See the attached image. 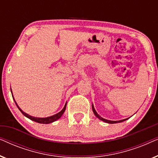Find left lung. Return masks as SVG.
I'll return each instance as SVG.
<instances>
[{"instance_id":"obj_1","label":"left lung","mask_w":158,"mask_h":158,"mask_svg":"<svg viewBox=\"0 0 158 158\" xmlns=\"http://www.w3.org/2000/svg\"><path fill=\"white\" fill-rule=\"evenodd\" d=\"M92 110L93 111H94V114H95V116H96L97 118H99V119L103 121V122H106V123H109V124H116V123H119V122H124V121H126L129 118H125V119H122V120H119V121H111V120H108V119H106V118H103V117H101L100 115H98V114L97 113L96 109H95V108L94 106V104H92Z\"/></svg>"}]
</instances>
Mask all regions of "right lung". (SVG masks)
Returning <instances> with one entry per match:
<instances>
[{
	"mask_svg": "<svg viewBox=\"0 0 158 158\" xmlns=\"http://www.w3.org/2000/svg\"><path fill=\"white\" fill-rule=\"evenodd\" d=\"M10 91H11V94H12V96H13V98H14V100L15 101V103H16V105L17 106V107H18V109L20 110V111L22 113L23 115H24L26 117H27L28 118H29V119H31L32 121H34V122H36L37 123H40V124H49V123H52L54 122H55V121H57V119H59V118L61 117L62 116V114H64V111H65L66 109V105H67V103H65V105H64V106L63 109H62L61 111H60L59 113L55 114V115L53 116H48V117H45V118H40V117H34V116H30L29 114H28L27 113H25V112H23L22 110H21L19 106L17 104L16 101H15V99L14 98V96H13V93H12V90H11V88H10Z\"/></svg>",
	"mask_w": 158,
	"mask_h": 158,
	"instance_id": "right-lung-1",
	"label": "right lung"
}]
</instances>
